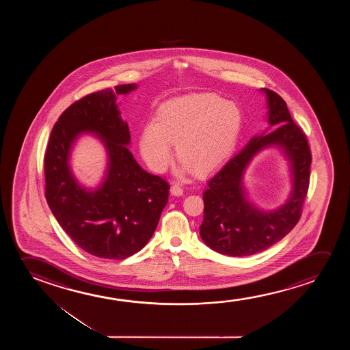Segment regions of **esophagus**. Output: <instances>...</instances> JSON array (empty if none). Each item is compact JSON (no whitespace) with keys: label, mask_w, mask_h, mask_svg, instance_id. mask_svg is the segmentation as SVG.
<instances>
[{"label":"esophagus","mask_w":350,"mask_h":350,"mask_svg":"<svg viewBox=\"0 0 350 350\" xmlns=\"http://www.w3.org/2000/svg\"><path fill=\"white\" fill-rule=\"evenodd\" d=\"M183 187L179 185V184H173L172 187H171V193H172L173 196H182Z\"/></svg>","instance_id":"obj_1"}]
</instances>
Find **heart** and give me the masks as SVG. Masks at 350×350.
<instances>
[{
    "label": "heart",
    "instance_id": "heart-1",
    "mask_svg": "<svg viewBox=\"0 0 350 350\" xmlns=\"http://www.w3.org/2000/svg\"><path fill=\"white\" fill-rule=\"evenodd\" d=\"M241 128L239 107L214 94H190L165 101L155 122L144 126L139 150L149 167L163 172L172 158L171 144L182 161L178 172L198 176L217 167L234 148Z\"/></svg>",
    "mask_w": 350,
    "mask_h": 350
}]
</instances>
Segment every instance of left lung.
Here are the masks:
<instances>
[{
  "instance_id": "obj_1",
  "label": "left lung",
  "mask_w": 350,
  "mask_h": 350,
  "mask_svg": "<svg viewBox=\"0 0 350 350\" xmlns=\"http://www.w3.org/2000/svg\"><path fill=\"white\" fill-rule=\"evenodd\" d=\"M267 96L268 123L276 129L254 135L209 179L203 193L204 217L200 234L204 244L219 254L245 257L269 249L294 228L310 184L312 157L306 136L292 120L286 101L262 88ZM276 146L288 159L293 190L282 206L259 210L249 201L243 174L252 159L263 148Z\"/></svg>"
}]
</instances>
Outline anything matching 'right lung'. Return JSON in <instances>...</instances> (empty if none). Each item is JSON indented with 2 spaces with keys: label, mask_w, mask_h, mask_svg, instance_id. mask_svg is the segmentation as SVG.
<instances>
[{
  "label": "right lung",
  "mask_w": 350,
  "mask_h": 350,
  "mask_svg": "<svg viewBox=\"0 0 350 350\" xmlns=\"http://www.w3.org/2000/svg\"><path fill=\"white\" fill-rule=\"evenodd\" d=\"M136 88V83L120 85L75 101L53 125L44 158L45 197L53 216L79 247L99 258L139 252L167 204L168 183L144 171L128 148L129 126L120 117L117 96ZM82 134L96 135L108 157L96 189L81 186L70 167L73 144Z\"/></svg>",
  "instance_id": "add662e5"
}]
</instances>
